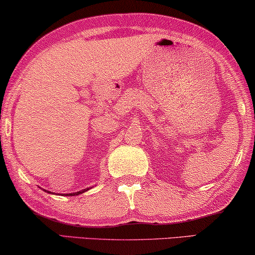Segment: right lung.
Masks as SVG:
<instances>
[{"instance_id": "add662e5", "label": "right lung", "mask_w": 255, "mask_h": 255, "mask_svg": "<svg viewBox=\"0 0 255 255\" xmlns=\"http://www.w3.org/2000/svg\"><path fill=\"white\" fill-rule=\"evenodd\" d=\"M87 190H89V189H83V190H81V191H78V192H74V193H66V195H64V196H78V195H80V193L87 191ZM49 193H50V192H49Z\"/></svg>"}]
</instances>
